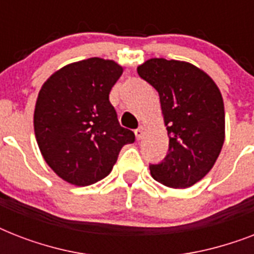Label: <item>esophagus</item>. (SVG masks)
I'll list each match as a JSON object with an SVG mask.
<instances>
[{
    "instance_id": "34e87169",
    "label": "esophagus",
    "mask_w": 254,
    "mask_h": 254,
    "mask_svg": "<svg viewBox=\"0 0 254 254\" xmlns=\"http://www.w3.org/2000/svg\"><path fill=\"white\" fill-rule=\"evenodd\" d=\"M143 135H145V127H139L138 129H135V137H137V139H142Z\"/></svg>"
}]
</instances>
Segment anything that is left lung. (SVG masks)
I'll list each match as a JSON object with an SVG mask.
<instances>
[{"label":"left lung","mask_w":254,"mask_h":254,"mask_svg":"<svg viewBox=\"0 0 254 254\" xmlns=\"http://www.w3.org/2000/svg\"><path fill=\"white\" fill-rule=\"evenodd\" d=\"M137 72L159 93L169 153L150 165L151 177L171 189H187L212 169L225 138L223 97L211 77L191 63L153 58Z\"/></svg>","instance_id":"left-lung-1"}]
</instances>
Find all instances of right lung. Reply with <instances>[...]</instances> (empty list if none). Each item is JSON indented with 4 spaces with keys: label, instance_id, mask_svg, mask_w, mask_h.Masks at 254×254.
<instances>
[{
    "label": "right lung",
    "instance_id": "1",
    "mask_svg": "<svg viewBox=\"0 0 254 254\" xmlns=\"http://www.w3.org/2000/svg\"><path fill=\"white\" fill-rule=\"evenodd\" d=\"M123 73L113 61L89 58L45 81L34 111V131L46 163L63 181L89 186L115 166L134 133L120 125L109 92Z\"/></svg>",
    "mask_w": 254,
    "mask_h": 254
}]
</instances>
